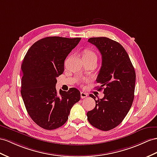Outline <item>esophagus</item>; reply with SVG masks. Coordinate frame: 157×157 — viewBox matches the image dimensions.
<instances>
[{"label":"esophagus","mask_w":157,"mask_h":157,"mask_svg":"<svg viewBox=\"0 0 157 157\" xmlns=\"http://www.w3.org/2000/svg\"><path fill=\"white\" fill-rule=\"evenodd\" d=\"M88 96V95H87V94H86V93H85V92H81V98H82V99H84V98H87Z\"/></svg>","instance_id":"1"}]
</instances>
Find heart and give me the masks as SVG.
Returning a JSON list of instances; mask_svg holds the SVG:
<instances>
[{"mask_svg":"<svg viewBox=\"0 0 157 157\" xmlns=\"http://www.w3.org/2000/svg\"><path fill=\"white\" fill-rule=\"evenodd\" d=\"M83 57L85 58H91V57H96V55L94 52L91 50H86L83 52Z\"/></svg>","mask_w":157,"mask_h":157,"instance_id":"1","label":"heart"}]
</instances>
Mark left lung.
<instances>
[{"mask_svg":"<svg viewBox=\"0 0 157 157\" xmlns=\"http://www.w3.org/2000/svg\"><path fill=\"white\" fill-rule=\"evenodd\" d=\"M98 48L102 64L96 79L103 90L104 97L95 100V107L87 113L92 126L101 131H109L118 126L130 110L134 99L136 74L128 55L121 44L106 37L88 39Z\"/></svg>","mask_w":157,"mask_h":157,"instance_id":"obj_1","label":"left lung"}]
</instances>
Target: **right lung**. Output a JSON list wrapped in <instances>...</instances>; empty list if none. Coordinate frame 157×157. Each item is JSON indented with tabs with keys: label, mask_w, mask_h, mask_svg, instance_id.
I'll return each instance as SVG.
<instances>
[{
	"label": "right lung",
	"mask_w": 157,
	"mask_h": 157,
	"mask_svg": "<svg viewBox=\"0 0 157 157\" xmlns=\"http://www.w3.org/2000/svg\"><path fill=\"white\" fill-rule=\"evenodd\" d=\"M80 40L81 38H44L36 42L24 58L22 98L31 119L44 129L62 126L71 107L80 100L76 88L60 90L59 93L56 89V78L64 71V61Z\"/></svg>",
	"instance_id": "1"
}]
</instances>
